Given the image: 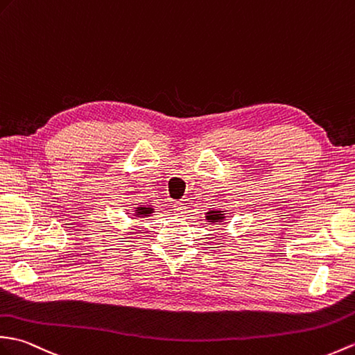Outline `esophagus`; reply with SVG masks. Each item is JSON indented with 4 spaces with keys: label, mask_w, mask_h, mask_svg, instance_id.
Returning a JSON list of instances; mask_svg holds the SVG:
<instances>
[{
    "label": "esophagus",
    "mask_w": 355,
    "mask_h": 355,
    "mask_svg": "<svg viewBox=\"0 0 355 355\" xmlns=\"http://www.w3.org/2000/svg\"><path fill=\"white\" fill-rule=\"evenodd\" d=\"M174 211H175V215H184V213H186L184 204L183 202H175L174 204Z\"/></svg>",
    "instance_id": "esophagus-1"
}]
</instances>
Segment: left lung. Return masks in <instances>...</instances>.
<instances>
[{
    "mask_svg": "<svg viewBox=\"0 0 355 355\" xmlns=\"http://www.w3.org/2000/svg\"><path fill=\"white\" fill-rule=\"evenodd\" d=\"M224 219V215H222L220 211H209L207 213V220H210V222H219V220H222Z\"/></svg>",
    "mask_w": 355,
    "mask_h": 355,
    "instance_id": "obj_1",
    "label": "left lung"
}]
</instances>
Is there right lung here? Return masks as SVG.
Here are the masks:
<instances>
[{"instance_id": "add662e5", "label": "right lung", "mask_w": 355, "mask_h": 355, "mask_svg": "<svg viewBox=\"0 0 355 355\" xmlns=\"http://www.w3.org/2000/svg\"><path fill=\"white\" fill-rule=\"evenodd\" d=\"M151 213H153L151 207H137L136 210V215H140V216H150Z\"/></svg>"}]
</instances>
